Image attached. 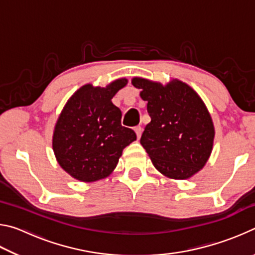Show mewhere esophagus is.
Here are the masks:
<instances>
[{"label":"esophagus","instance_id":"obj_1","mask_svg":"<svg viewBox=\"0 0 255 255\" xmlns=\"http://www.w3.org/2000/svg\"><path fill=\"white\" fill-rule=\"evenodd\" d=\"M135 132H136L137 138H138V139H139L140 136H141V132H143V128L139 127V126L136 127V128H135Z\"/></svg>","mask_w":255,"mask_h":255}]
</instances>
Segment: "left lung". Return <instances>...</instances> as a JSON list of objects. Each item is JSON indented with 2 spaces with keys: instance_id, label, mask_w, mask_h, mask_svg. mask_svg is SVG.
Returning <instances> with one entry per match:
<instances>
[{
  "instance_id": "left-lung-1",
  "label": "left lung",
  "mask_w": 255,
  "mask_h": 255,
  "mask_svg": "<svg viewBox=\"0 0 255 255\" xmlns=\"http://www.w3.org/2000/svg\"><path fill=\"white\" fill-rule=\"evenodd\" d=\"M131 84L147 102L150 123L140 144L155 169L169 179H190L206 165L214 146L215 127L205 102L178 79L163 85L132 77Z\"/></svg>"
}]
</instances>
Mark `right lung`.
Instances as JSON below:
<instances>
[{
	"mask_svg": "<svg viewBox=\"0 0 255 255\" xmlns=\"http://www.w3.org/2000/svg\"><path fill=\"white\" fill-rule=\"evenodd\" d=\"M127 83L123 77L106 88L85 84L64 106L54 128L53 150L72 178L81 182L108 178L124 148L136 140L135 131L122 126V111L111 101Z\"/></svg>",
	"mask_w": 255,
	"mask_h": 255,
	"instance_id": "1",
	"label": "right lung"
}]
</instances>
